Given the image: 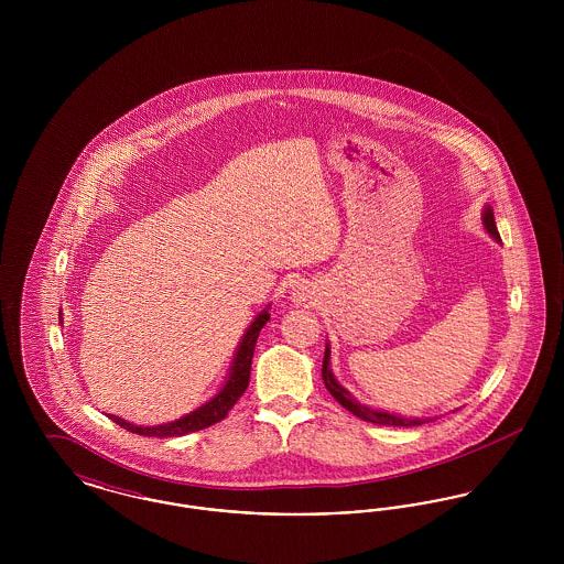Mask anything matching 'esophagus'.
Here are the masks:
<instances>
[{
  "mask_svg": "<svg viewBox=\"0 0 564 564\" xmlns=\"http://www.w3.org/2000/svg\"><path fill=\"white\" fill-rule=\"evenodd\" d=\"M308 297H311V292H308L304 285H295L294 292H292V300H294V302L304 304Z\"/></svg>",
  "mask_w": 564,
  "mask_h": 564,
  "instance_id": "1",
  "label": "esophagus"
}]
</instances>
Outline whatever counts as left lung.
Instances as JSON below:
<instances>
[{"label": "left lung", "mask_w": 564, "mask_h": 564, "mask_svg": "<svg viewBox=\"0 0 564 564\" xmlns=\"http://www.w3.org/2000/svg\"><path fill=\"white\" fill-rule=\"evenodd\" d=\"M482 224L484 230L495 239V241H501L499 232H497V224H495V215H492V207H484L482 212ZM329 343L325 345V355H323V382H325V389L332 393V398L336 402L340 403L343 408H347L349 412H352L357 419L361 421H368V423H376V425H391V427H416V425H423V423H430L433 419H412V416H400V414H391V412H384V410H378V408H370V405H364V403L357 402L349 391L336 380V376L332 372V361H329Z\"/></svg>", "instance_id": "1"}]
</instances>
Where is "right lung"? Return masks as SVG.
I'll list each match as a JSON object with an SVG mask.
<instances>
[{
  "mask_svg": "<svg viewBox=\"0 0 564 564\" xmlns=\"http://www.w3.org/2000/svg\"><path fill=\"white\" fill-rule=\"evenodd\" d=\"M270 304L258 313V317L247 327V332L242 334L241 343L235 350V359L230 366V372L226 376L221 389L215 393L209 402L198 405L196 410H192L186 416L175 419L171 423H162V425H152V427H143V425H133L120 416L109 414V419L124 427L131 433L139 435H148V437H180L186 433L205 430L214 423H219L221 419L228 416V410L237 403L249 384V375H251V359H253V350H256V340L260 336V329L267 325L270 319Z\"/></svg>",
  "mask_w": 564,
  "mask_h": 564,
  "instance_id": "add662e5",
  "label": "right lung"
}]
</instances>
